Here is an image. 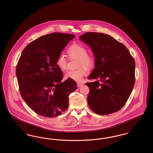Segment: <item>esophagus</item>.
Here are the masks:
<instances>
[{
  "label": "esophagus",
  "mask_w": 153,
  "mask_h": 153,
  "mask_svg": "<svg viewBox=\"0 0 153 153\" xmlns=\"http://www.w3.org/2000/svg\"><path fill=\"white\" fill-rule=\"evenodd\" d=\"M77 87H82V83H80V82H77Z\"/></svg>",
  "instance_id": "34e87169"
}]
</instances>
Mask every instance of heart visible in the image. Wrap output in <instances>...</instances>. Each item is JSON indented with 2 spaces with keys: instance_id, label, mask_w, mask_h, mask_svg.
<instances>
[{
  "instance_id": "heart-1",
  "label": "heart",
  "mask_w": 153,
  "mask_h": 153,
  "mask_svg": "<svg viewBox=\"0 0 153 153\" xmlns=\"http://www.w3.org/2000/svg\"><path fill=\"white\" fill-rule=\"evenodd\" d=\"M67 52L71 58L79 59V66L81 68L78 70L69 71L67 72L65 74V78L66 79H71L77 82H81L87 74L86 68L82 66H85L89 69L93 68L95 65V58L91 55H88L87 48L79 44L72 45L68 49ZM56 63L61 70L65 71L67 67L68 60L65 56L61 53L57 57Z\"/></svg>"
}]
</instances>
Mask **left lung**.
Returning a JSON list of instances; mask_svg holds the SVG:
<instances>
[{"instance_id": "8db88e82", "label": "left lung", "mask_w": 153, "mask_h": 153, "mask_svg": "<svg viewBox=\"0 0 153 153\" xmlns=\"http://www.w3.org/2000/svg\"><path fill=\"white\" fill-rule=\"evenodd\" d=\"M80 39L92 49L95 69L88 79V104L95 113L105 115L121 109L131 95L135 83V64L123 44L109 35L88 32Z\"/></svg>"}]
</instances>
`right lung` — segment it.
<instances>
[{
    "mask_svg": "<svg viewBox=\"0 0 153 153\" xmlns=\"http://www.w3.org/2000/svg\"><path fill=\"white\" fill-rule=\"evenodd\" d=\"M73 34L54 33L40 36L22 51L16 69L19 91L31 109L42 117H53L68 108L69 95L77 89L75 81L64 82L56 63Z\"/></svg>",
    "mask_w": 153,
    "mask_h": 153,
    "instance_id": "add662e5",
    "label": "right lung"
}]
</instances>
